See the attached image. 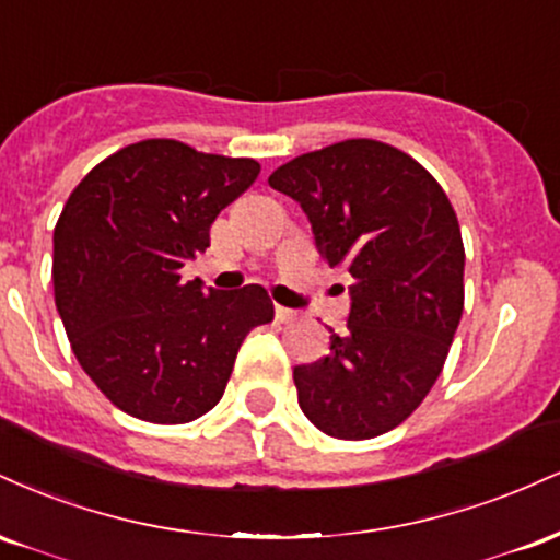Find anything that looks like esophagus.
<instances>
[{"label": "esophagus", "mask_w": 560, "mask_h": 560, "mask_svg": "<svg viewBox=\"0 0 560 560\" xmlns=\"http://www.w3.org/2000/svg\"><path fill=\"white\" fill-rule=\"evenodd\" d=\"M276 318L281 320V324H292V320H298V313L289 311V307H281L276 305Z\"/></svg>", "instance_id": "esophagus-1"}]
</instances>
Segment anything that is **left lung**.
Here are the masks:
<instances>
[{
    "instance_id": "obj_1",
    "label": "left lung",
    "mask_w": 560,
    "mask_h": 560,
    "mask_svg": "<svg viewBox=\"0 0 560 560\" xmlns=\"http://www.w3.org/2000/svg\"><path fill=\"white\" fill-rule=\"evenodd\" d=\"M268 184L311 221L316 249L352 276L347 331L294 365L302 413L337 440H371L419 408L464 313V240L453 205L413 158L347 139L289 160Z\"/></svg>"
}]
</instances>
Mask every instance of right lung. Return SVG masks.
Returning a JSON list of instances; mask_svg holds the SVG:
<instances>
[{
  "mask_svg": "<svg viewBox=\"0 0 560 560\" xmlns=\"http://www.w3.org/2000/svg\"><path fill=\"white\" fill-rule=\"evenodd\" d=\"M249 158L147 139L102 160L55 226V305L102 395L128 416L186 423L215 408L249 329L273 320L260 284L221 292L182 268L258 178Z\"/></svg>",
  "mask_w": 560,
  "mask_h": 560,
  "instance_id": "obj_1",
  "label": "right lung"
}]
</instances>
